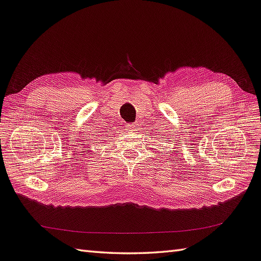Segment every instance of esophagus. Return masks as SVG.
Wrapping results in <instances>:
<instances>
[{
	"label": "esophagus",
	"mask_w": 261,
	"mask_h": 261,
	"mask_svg": "<svg viewBox=\"0 0 261 261\" xmlns=\"http://www.w3.org/2000/svg\"><path fill=\"white\" fill-rule=\"evenodd\" d=\"M126 129L128 132H134L135 130V125L134 124H128L126 126Z\"/></svg>",
	"instance_id": "34e87169"
}]
</instances>
